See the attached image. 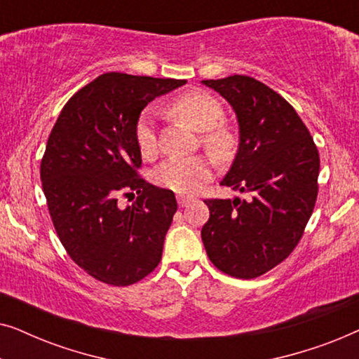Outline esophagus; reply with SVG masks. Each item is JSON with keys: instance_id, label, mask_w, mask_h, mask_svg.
Here are the masks:
<instances>
[{"instance_id": "1", "label": "esophagus", "mask_w": 359, "mask_h": 359, "mask_svg": "<svg viewBox=\"0 0 359 359\" xmlns=\"http://www.w3.org/2000/svg\"><path fill=\"white\" fill-rule=\"evenodd\" d=\"M176 199H178V204L181 205V208H186V205L191 203L189 196H184V194H178L176 196Z\"/></svg>"}]
</instances>
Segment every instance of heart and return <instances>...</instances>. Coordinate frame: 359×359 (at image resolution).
<instances>
[{
  "instance_id": "heart-1",
  "label": "heart",
  "mask_w": 359,
  "mask_h": 359,
  "mask_svg": "<svg viewBox=\"0 0 359 359\" xmlns=\"http://www.w3.org/2000/svg\"><path fill=\"white\" fill-rule=\"evenodd\" d=\"M171 112L180 121L203 132V144L210 154L217 158H227L235 149V135L229 127L217 126L224 116L220 102L214 96L203 91H193L180 96L173 104ZM135 142L140 154L150 158L156 151V137L154 124L149 112H144L135 124ZM212 176V163L205 156L194 158H173L165 161L155 170L154 181L161 188L173 193L191 194L199 188L204 181Z\"/></svg>"
}]
</instances>
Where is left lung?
Here are the masks:
<instances>
[{"label":"left lung","mask_w":359,"mask_h":359,"mask_svg":"<svg viewBox=\"0 0 359 359\" xmlns=\"http://www.w3.org/2000/svg\"><path fill=\"white\" fill-rule=\"evenodd\" d=\"M233 107L240 144L222 180L245 199H205L201 230L215 268L240 279L284 262L302 238L318 193L320 156L311 132L281 95L252 76L203 80Z\"/></svg>","instance_id":"obj_1"}]
</instances>
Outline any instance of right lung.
Wrapping results in <instances>:
<instances>
[{
	"mask_svg": "<svg viewBox=\"0 0 359 359\" xmlns=\"http://www.w3.org/2000/svg\"><path fill=\"white\" fill-rule=\"evenodd\" d=\"M184 83L104 73L68 100L48 135L41 180L53 227L97 281L130 286L158 266L178 204L173 191L139 176L135 124L150 101ZM134 192V205L116 203Z\"/></svg>",
	"mask_w": 359,
	"mask_h": 359,
	"instance_id": "obj_1",
	"label": "right lung"
}]
</instances>
